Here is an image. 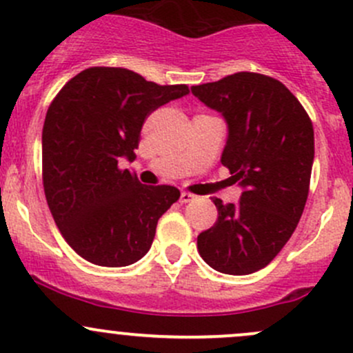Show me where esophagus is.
I'll return each mask as SVG.
<instances>
[{
	"label": "esophagus",
	"instance_id": "esophagus-1",
	"mask_svg": "<svg viewBox=\"0 0 353 353\" xmlns=\"http://www.w3.org/2000/svg\"><path fill=\"white\" fill-rule=\"evenodd\" d=\"M195 199L194 194H190V192H181L180 194V202L181 203H187V202H192Z\"/></svg>",
	"mask_w": 353,
	"mask_h": 353
}]
</instances>
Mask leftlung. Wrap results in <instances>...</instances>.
Wrapping results in <instances>:
<instances>
[{
	"label": "left lung",
	"mask_w": 353,
	"mask_h": 353,
	"mask_svg": "<svg viewBox=\"0 0 353 353\" xmlns=\"http://www.w3.org/2000/svg\"><path fill=\"white\" fill-rule=\"evenodd\" d=\"M192 93L226 119L230 136L221 163L243 187L238 203L214 199L217 221L197 238L209 267L248 275L267 267L297 228L307 194L314 130L296 97L279 79L234 72Z\"/></svg>",
	"instance_id": "8db88e82"
}]
</instances>
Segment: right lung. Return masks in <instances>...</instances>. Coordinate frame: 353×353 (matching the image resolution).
I'll return each mask as SVG.
<instances>
[{"mask_svg": "<svg viewBox=\"0 0 353 353\" xmlns=\"http://www.w3.org/2000/svg\"><path fill=\"white\" fill-rule=\"evenodd\" d=\"M188 93L123 68H88L61 88L42 129L47 205L68 245L100 267H125L150 252L158 219L180 199L172 185L146 187L132 161L151 112Z\"/></svg>", "mask_w": 353, "mask_h": 353, "instance_id": "add662e5", "label": "right lung"}]
</instances>
